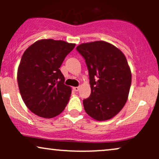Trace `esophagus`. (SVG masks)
<instances>
[{
    "mask_svg": "<svg viewBox=\"0 0 159 159\" xmlns=\"http://www.w3.org/2000/svg\"><path fill=\"white\" fill-rule=\"evenodd\" d=\"M79 89H80L79 87H73V90H74L75 91H76V92L79 90Z\"/></svg>",
    "mask_w": 159,
    "mask_h": 159,
    "instance_id": "esophagus-1",
    "label": "esophagus"
}]
</instances>
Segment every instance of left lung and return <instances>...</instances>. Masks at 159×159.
<instances>
[{"mask_svg":"<svg viewBox=\"0 0 159 159\" xmlns=\"http://www.w3.org/2000/svg\"><path fill=\"white\" fill-rule=\"evenodd\" d=\"M84 58L91 93L83 100L89 116L98 121L110 120L124 107L132 83V72L120 49L105 41L83 43L76 48Z\"/></svg>","mask_w":159,"mask_h":159,"instance_id":"8db88e82","label":"left lung"}]
</instances>
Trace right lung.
<instances>
[{"label": "right lung", "instance_id": "1", "mask_svg": "<svg viewBox=\"0 0 159 159\" xmlns=\"http://www.w3.org/2000/svg\"><path fill=\"white\" fill-rule=\"evenodd\" d=\"M75 44L52 39L38 40L26 49L17 80L24 102L34 114L52 118L65 109L72 89L64 84L60 67Z\"/></svg>", "mask_w": 159, "mask_h": 159}]
</instances>
